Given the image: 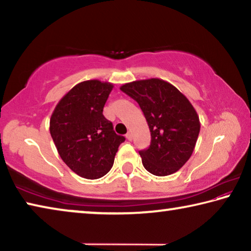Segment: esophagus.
<instances>
[{
    "label": "esophagus",
    "mask_w": 251,
    "mask_h": 251,
    "mask_svg": "<svg viewBox=\"0 0 251 251\" xmlns=\"http://www.w3.org/2000/svg\"><path fill=\"white\" fill-rule=\"evenodd\" d=\"M126 138H127V139H128V141L130 142V141H131V139H133V134H131V133H130V131H128V133H127V134H126Z\"/></svg>",
    "instance_id": "34e87169"
}]
</instances>
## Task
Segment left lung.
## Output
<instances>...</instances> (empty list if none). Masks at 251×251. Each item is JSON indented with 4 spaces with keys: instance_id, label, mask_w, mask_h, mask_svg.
Masks as SVG:
<instances>
[{
    "instance_id": "8db88e82",
    "label": "left lung",
    "mask_w": 251,
    "mask_h": 251,
    "mask_svg": "<svg viewBox=\"0 0 251 251\" xmlns=\"http://www.w3.org/2000/svg\"><path fill=\"white\" fill-rule=\"evenodd\" d=\"M121 90L137 101L151 130V146L139 151L147 172L176 173L190 158L201 130L199 116L188 99L160 78L126 83Z\"/></svg>"
}]
</instances>
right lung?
I'll use <instances>...</instances> for the list:
<instances>
[{"mask_svg": "<svg viewBox=\"0 0 251 251\" xmlns=\"http://www.w3.org/2000/svg\"><path fill=\"white\" fill-rule=\"evenodd\" d=\"M113 87L112 83L99 79L76 84L50 116V133L59 156L72 171L86 179L106 175L125 141L103 115Z\"/></svg>", "mask_w": 251, "mask_h": 251, "instance_id": "1", "label": "right lung"}]
</instances>
